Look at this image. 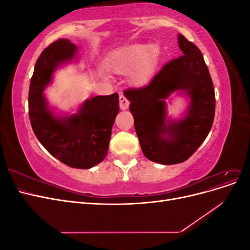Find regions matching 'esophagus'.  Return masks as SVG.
<instances>
[{
  "label": "esophagus",
  "instance_id": "esophagus-1",
  "mask_svg": "<svg viewBox=\"0 0 250 250\" xmlns=\"http://www.w3.org/2000/svg\"><path fill=\"white\" fill-rule=\"evenodd\" d=\"M119 102H120V108L121 109H127L128 106H129V101L126 99V97L124 95H121L119 98Z\"/></svg>",
  "mask_w": 250,
  "mask_h": 250
}]
</instances>
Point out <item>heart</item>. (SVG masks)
Listing matches in <instances>:
<instances>
[{
	"label": "heart",
	"instance_id": "b5f03b06",
	"mask_svg": "<svg viewBox=\"0 0 250 250\" xmlns=\"http://www.w3.org/2000/svg\"><path fill=\"white\" fill-rule=\"evenodd\" d=\"M158 62L160 51L150 43H131L121 48L113 54L111 66L120 74L131 73L135 85H144L152 78Z\"/></svg>",
	"mask_w": 250,
	"mask_h": 250
}]
</instances>
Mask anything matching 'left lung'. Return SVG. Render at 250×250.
I'll return each instance as SVG.
<instances>
[{"instance_id":"obj_1","label":"left lung","mask_w":250,"mask_h":250,"mask_svg":"<svg viewBox=\"0 0 250 250\" xmlns=\"http://www.w3.org/2000/svg\"><path fill=\"white\" fill-rule=\"evenodd\" d=\"M180 57L166 63L145 87L127 89L144 155L162 165L187 161L208 137L215 117V89L200 50L178 34ZM175 91L189 99L184 117H167L165 100Z\"/></svg>"}]
</instances>
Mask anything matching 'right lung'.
<instances>
[{
	"label": "right lung",
	"mask_w": 250,
	"mask_h": 250,
	"mask_svg": "<svg viewBox=\"0 0 250 250\" xmlns=\"http://www.w3.org/2000/svg\"><path fill=\"white\" fill-rule=\"evenodd\" d=\"M78 48L60 39L44 49L35 63L29 88V118L37 140L49 153L76 169H89L108 152L111 128L119 112V95L97 96L76 113L58 115L43 92L59 66L77 59Z\"/></svg>",
	"instance_id": "obj_1"
}]
</instances>
